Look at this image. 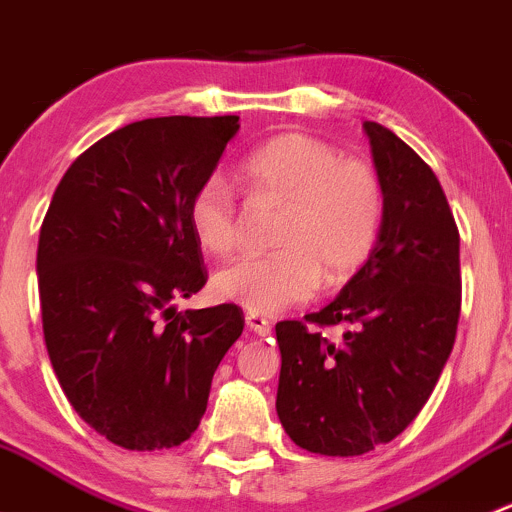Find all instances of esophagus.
Instances as JSON below:
<instances>
[{
  "label": "esophagus",
  "instance_id": "34e87169",
  "mask_svg": "<svg viewBox=\"0 0 512 512\" xmlns=\"http://www.w3.org/2000/svg\"><path fill=\"white\" fill-rule=\"evenodd\" d=\"M245 322H247V327L257 334V337H267V334L272 332V322L267 317H262V314L247 312Z\"/></svg>",
  "mask_w": 512,
  "mask_h": 512
}]
</instances>
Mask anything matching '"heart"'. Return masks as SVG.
<instances>
[{"label":"heart","mask_w":512,"mask_h":512,"mask_svg":"<svg viewBox=\"0 0 512 512\" xmlns=\"http://www.w3.org/2000/svg\"><path fill=\"white\" fill-rule=\"evenodd\" d=\"M242 175L255 198L285 205L275 237L280 252L242 257L220 270L213 280L220 299L277 314L307 302L319 282L344 285L369 262L384 230L386 193L366 160L344 158L337 146L307 133H282L247 156ZM188 223L213 255L235 250L240 213L220 175L195 188Z\"/></svg>","instance_id":"obj_1"}]
</instances>
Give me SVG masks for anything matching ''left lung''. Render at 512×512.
Segmentation results:
<instances>
[{
    "instance_id": "8db88e82",
    "label": "left lung",
    "mask_w": 512,
    "mask_h": 512,
    "mask_svg": "<svg viewBox=\"0 0 512 512\" xmlns=\"http://www.w3.org/2000/svg\"><path fill=\"white\" fill-rule=\"evenodd\" d=\"M386 218L369 262L314 327L352 324L339 342L304 322H277V416L299 448L361 456L409 426L431 396L461 314L456 220L436 173L381 123L364 121Z\"/></svg>"
}]
</instances>
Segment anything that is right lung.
Returning a JSON list of instances; mask_svg holds the SVG:
<instances>
[{"mask_svg": "<svg viewBox=\"0 0 512 512\" xmlns=\"http://www.w3.org/2000/svg\"><path fill=\"white\" fill-rule=\"evenodd\" d=\"M237 116L128 123L71 163L39 232L41 322L66 399L128 451L188 441L245 317L237 304L175 309L208 282L188 223Z\"/></svg>", "mask_w": 512, "mask_h": 512, "instance_id": "1", "label": "right lung"}]
</instances>
